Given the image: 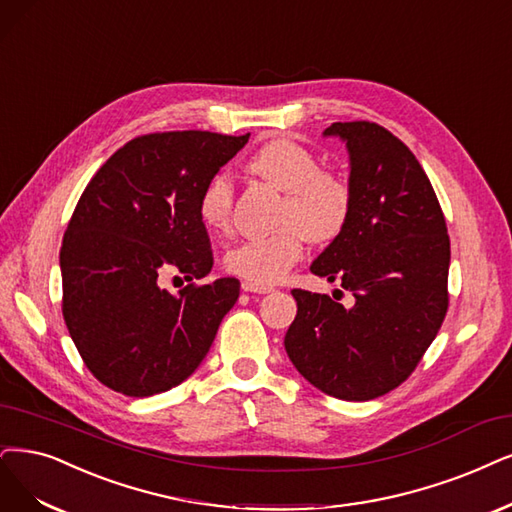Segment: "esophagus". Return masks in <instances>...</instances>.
<instances>
[{
	"label": "esophagus",
	"instance_id": "1",
	"mask_svg": "<svg viewBox=\"0 0 512 512\" xmlns=\"http://www.w3.org/2000/svg\"><path fill=\"white\" fill-rule=\"evenodd\" d=\"M242 291H246V293H270L272 287H263V285H257V282H251V280H242Z\"/></svg>",
	"mask_w": 512,
	"mask_h": 512
}]
</instances>
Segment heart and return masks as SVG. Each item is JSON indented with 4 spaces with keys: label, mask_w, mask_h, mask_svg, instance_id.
<instances>
[{
    "label": "heart",
    "mask_w": 512,
    "mask_h": 512,
    "mask_svg": "<svg viewBox=\"0 0 512 512\" xmlns=\"http://www.w3.org/2000/svg\"><path fill=\"white\" fill-rule=\"evenodd\" d=\"M253 175L287 194L280 225L272 236L251 238L227 253V270L257 285H274L304 255V242H329L342 234L352 208L348 183L320 170L310 151L291 139H272L249 160ZM234 192L225 173H217L204 185L198 213L206 230L223 234L232 223Z\"/></svg>",
    "instance_id": "1"
}]
</instances>
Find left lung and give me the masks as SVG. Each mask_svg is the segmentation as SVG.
Listing matches in <instances>:
<instances>
[{
  "label": "left lung",
  "mask_w": 512,
  "mask_h": 512,
  "mask_svg": "<svg viewBox=\"0 0 512 512\" xmlns=\"http://www.w3.org/2000/svg\"><path fill=\"white\" fill-rule=\"evenodd\" d=\"M323 137L346 143L352 208L312 274L342 282L352 308L293 289L285 335L295 369L342 401L377 399L403 384L447 314L449 236L420 162L373 122H335Z\"/></svg>",
  "instance_id": "1"
}]
</instances>
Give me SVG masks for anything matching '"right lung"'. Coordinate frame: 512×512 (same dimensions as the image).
<instances>
[{
  "mask_svg": "<svg viewBox=\"0 0 512 512\" xmlns=\"http://www.w3.org/2000/svg\"><path fill=\"white\" fill-rule=\"evenodd\" d=\"M246 141L202 130L137 137L86 185L61 246L63 316L107 388L137 399L166 392L211 350L240 282L217 278L173 295L160 280L211 272L200 194Z\"/></svg>",
  "mask_w": 512,
  "mask_h": 512,
  "instance_id": "right-lung-1",
  "label": "right lung"
}]
</instances>
